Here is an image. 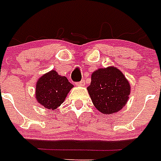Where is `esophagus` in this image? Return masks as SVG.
<instances>
[{
  "label": "esophagus",
  "instance_id": "esophagus-1",
  "mask_svg": "<svg viewBox=\"0 0 161 161\" xmlns=\"http://www.w3.org/2000/svg\"><path fill=\"white\" fill-rule=\"evenodd\" d=\"M75 85H76V86H84L85 85H86V82H85L84 80H80V82H77V83H75Z\"/></svg>",
  "mask_w": 161,
  "mask_h": 161
}]
</instances>
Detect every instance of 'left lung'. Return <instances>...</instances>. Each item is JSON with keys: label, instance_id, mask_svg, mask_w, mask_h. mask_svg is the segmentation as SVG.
<instances>
[{"label": "left lung", "instance_id": "left-lung-1", "mask_svg": "<svg viewBox=\"0 0 161 161\" xmlns=\"http://www.w3.org/2000/svg\"><path fill=\"white\" fill-rule=\"evenodd\" d=\"M130 85L124 74L115 66L99 68L91 74L87 87L95 107L103 115L118 112L126 105Z\"/></svg>", "mask_w": 161, "mask_h": 161}]
</instances>
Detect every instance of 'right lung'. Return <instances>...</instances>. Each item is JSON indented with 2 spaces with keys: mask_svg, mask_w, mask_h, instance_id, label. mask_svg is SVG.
I'll return each mask as SVG.
<instances>
[{
  "mask_svg": "<svg viewBox=\"0 0 161 161\" xmlns=\"http://www.w3.org/2000/svg\"><path fill=\"white\" fill-rule=\"evenodd\" d=\"M74 87L65 76L60 75L55 70L40 77L36 85V99L40 105L49 110L56 108L65 101L68 93Z\"/></svg>",
  "mask_w": 161,
  "mask_h": 161,
  "instance_id": "obj_1",
  "label": "right lung"
}]
</instances>
